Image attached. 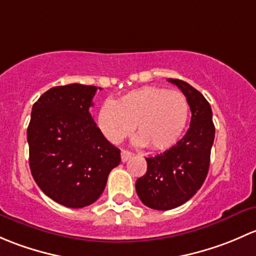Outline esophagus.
Masks as SVG:
<instances>
[{
    "instance_id": "1",
    "label": "esophagus",
    "mask_w": 256,
    "mask_h": 256,
    "mask_svg": "<svg viewBox=\"0 0 256 256\" xmlns=\"http://www.w3.org/2000/svg\"><path fill=\"white\" fill-rule=\"evenodd\" d=\"M130 156L132 152H128V150H122V152H120V159H122L123 162H126L128 159H130Z\"/></svg>"
}]
</instances>
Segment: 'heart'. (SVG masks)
Wrapping results in <instances>:
<instances>
[{"instance_id":"heart-1","label":"heart","mask_w":256,"mask_h":256,"mask_svg":"<svg viewBox=\"0 0 256 256\" xmlns=\"http://www.w3.org/2000/svg\"><path fill=\"white\" fill-rule=\"evenodd\" d=\"M188 110V101L181 92L146 86L127 92L114 104L104 102L97 113V127L110 143L118 144L136 126V143L162 152L181 138Z\"/></svg>"}]
</instances>
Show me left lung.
<instances>
[{"label": "left lung", "instance_id": "8db88e82", "mask_svg": "<svg viewBox=\"0 0 256 256\" xmlns=\"http://www.w3.org/2000/svg\"><path fill=\"white\" fill-rule=\"evenodd\" d=\"M168 81L185 94L192 116L184 138L166 152L146 158V175L136 182L140 201L158 210L181 206L201 188L210 168L216 132L212 110L204 94L182 80Z\"/></svg>", "mask_w": 256, "mask_h": 256}]
</instances>
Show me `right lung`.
<instances>
[{
    "instance_id": "obj_1",
    "label": "right lung",
    "mask_w": 256,
    "mask_h": 256,
    "mask_svg": "<svg viewBox=\"0 0 256 256\" xmlns=\"http://www.w3.org/2000/svg\"><path fill=\"white\" fill-rule=\"evenodd\" d=\"M96 91V86L81 84L56 86L32 108L27 130L32 176L46 196L65 207L97 201L110 170L120 162V150L102 136L88 110Z\"/></svg>"
}]
</instances>
